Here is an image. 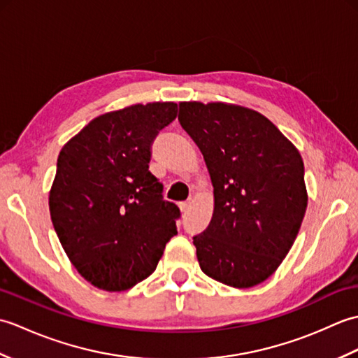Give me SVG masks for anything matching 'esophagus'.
Here are the masks:
<instances>
[{"mask_svg":"<svg viewBox=\"0 0 358 358\" xmlns=\"http://www.w3.org/2000/svg\"><path fill=\"white\" fill-rule=\"evenodd\" d=\"M189 204H191L189 201H181V203L178 204L180 209H181V212H186V210L189 209Z\"/></svg>","mask_w":358,"mask_h":358,"instance_id":"34e87169","label":"esophagus"}]
</instances>
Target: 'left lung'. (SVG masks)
Segmentation results:
<instances>
[{
	"instance_id": "left-lung-1",
	"label": "left lung",
	"mask_w": 358,
	"mask_h": 358,
	"mask_svg": "<svg viewBox=\"0 0 358 358\" xmlns=\"http://www.w3.org/2000/svg\"><path fill=\"white\" fill-rule=\"evenodd\" d=\"M178 121L201 150L214 214L195 235L201 271L227 286L260 285L292 248L308 206L300 152L260 112L180 103Z\"/></svg>"
}]
</instances>
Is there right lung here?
<instances>
[{"label":"right lung","mask_w":358,"mask_h":358,"mask_svg":"<svg viewBox=\"0 0 358 358\" xmlns=\"http://www.w3.org/2000/svg\"><path fill=\"white\" fill-rule=\"evenodd\" d=\"M175 103L134 104L94 118L58 155L49 194L59 243L81 277L109 292L155 271L180 209L150 173V146Z\"/></svg>","instance_id":"add662e5"}]
</instances>
